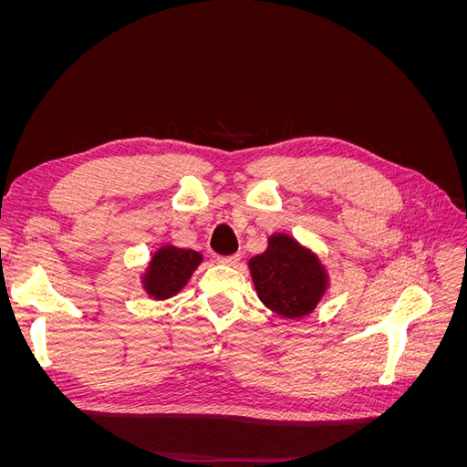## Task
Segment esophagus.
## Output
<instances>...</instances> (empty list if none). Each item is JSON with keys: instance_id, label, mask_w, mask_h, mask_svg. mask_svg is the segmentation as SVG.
Wrapping results in <instances>:
<instances>
[{"instance_id": "34e87169", "label": "esophagus", "mask_w": 467, "mask_h": 467, "mask_svg": "<svg viewBox=\"0 0 467 467\" xmlns=\"http://www.w3.org/2000/svg\"><path fill=\"white\" fill-rule=\"evenodd\" d=\"M218 263L222 265H237L239 263V255L234 253V255H218Z\"/></svg>"}]
</instances>
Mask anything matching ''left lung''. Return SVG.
Segmentation results:
<instances>
[{
  "label": "left lung",
  "mask_w": 467,
  "mask_h": 467,
  "mask_svg": "<svg viewBox=\"0 0 467 467\" xmlns=\"http://www.w3.org/2000/svg\"><path fill=\"white\" fill-rule=\"evenodd\" d=\"M249 271L259 300L288 319L314 312L327 290L319 259L286 234L268 237L266 251L249 261Z\"/></svg>",
  "instance_id": "8db88e82"
}]
</instances>
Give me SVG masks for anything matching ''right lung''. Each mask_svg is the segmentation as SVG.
I'll return each mask as SVG.
<instances>
[{
	"mask_svg": "<svg viewBox=\"0 0 467 467\" xmlns=\"http://www.w3.org/2000/svg\"><path fill=\"white\" fill-rule=\"evenodd\" d=\"M202 263V255L192 249L163 245L153 253L144 275V288L153 300H167L175 296Z\"/></svg>",
	"mask_w": 467,
	"mask_h": 467,
	"instance_id": "add662e5",
	"label": "right lung"
}]
</instances>
